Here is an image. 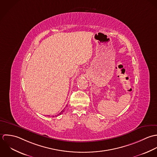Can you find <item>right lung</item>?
<instances>
[{"label": "right lung", "instance_id": "1", "mask_svg": "<svg viewBox=\"0 0 157 157\" xmlns=\"http://www.w3.org/2000/svg\"><path fill=\"white\" fill-rule=\"evenodd\" d=\"M63 110H62V111H61V112H60V113H59V114H58V115H61V114H62V113H63V112H64V111H63Z\"/></svg>", "mask_w": 157, "mask_h": 157}]
</instances>
